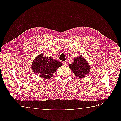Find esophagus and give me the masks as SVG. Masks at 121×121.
<instances>
[{
	"instance_id": "esophagus-1",
	"label": "esophagus",
	"mask_w": 121,
	"mask_h": 121,
	"mask_svg": "<svg viewBox=\"0 0 121 121\" xmlns=\"http://www.w3.org/2000/svg\"><path fill=\"white\" fill-rule=\"evenodd\" d=\"M62 64L63 65H67V62H65V61H62Z\"/></svg>"
}]
</instances>
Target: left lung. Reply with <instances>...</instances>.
<instances>
[{
    "label": "left lung",
    "instance_id": "8db88e82",
    "mask_svg": "<svg viewBox=\"0 0 121 121\" xmlns=\"http://www.w3.org/2000/svg\"><path fill=\"white\" fill-rule=\"evenodd\" d=\"M69 68L79 78L84 77L90 73V65L82 56H79L74 59L73 64L69 65Z\"/></svg>",
    "mask_w": 121,
    "mask_h": 121
}]
</instances>
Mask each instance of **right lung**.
<instances>
[{"label":"right lung","instance_id":"1","mask_svg":"<svg viewBox=\"0 0 121 121\" xmlns=\"http://www.w3.org/2000/svg\"><path fill=\"white\" fill-rule=\"evenodd\" d=\"M61 65L62 63L59 61L53 60L52 57L44 56L42 54L33 61L31 68L34 72L40 77L50 79Z\"/></svg>","mask_w":121,"mask_h":121}]
</instances>
